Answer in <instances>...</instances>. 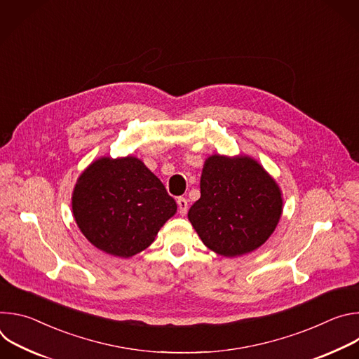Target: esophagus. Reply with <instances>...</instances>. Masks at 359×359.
<instances>
[{"label":"esophagus","mask_w":359,"mask_h":359,"mask_svg":"<svg viewBox=\"0 0 359 359\" xmlns=\"http://www.w3.org/2000/svg\"><path fill=\"white\" fill-rule=\"evenodd\" d=\"M177 206H179V213L184 216L187 213V200L184 197L177 198Z\"/></svg>","instance_id":"34e87169"}]
</instances>
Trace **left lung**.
Segmentation results:
<instances>
[{
    "label": "left lung",
    "mask_w": 359,
    "mask_h": 359,
    "mask_svg": "<svg viewBox=\"0 0 359 359\" xmlns=\"http://www.w3.org/2000/svg\"><path fill=\"white\" fill-rule=\"evenodd\" d=\"M283 215V193L251 156L212 155L204 161L200 198L187 217L203 244L223 257L262 247Z\"/></svg>",
    "instance_id": "obj_1"
}]
</instances>
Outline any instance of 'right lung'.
<instances>
[{
  "label": "right lung",
  "mask_w": 359,
  "mask_h": 359,
  "mask_svg": "<svg viewBox=\"0 0 359 359\" xmlns=\"http://www.w3.org/2000/svg\"><path fill=\"white\" fill-rule=\"evenodd\" d=\"M177 204L136 156L93 161L72 191L74 219L97 250L129 259L147 248Z\"/></svg>",
  "instance_id": "add662e5"
}]
</instances>
